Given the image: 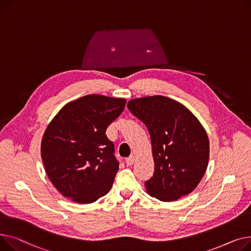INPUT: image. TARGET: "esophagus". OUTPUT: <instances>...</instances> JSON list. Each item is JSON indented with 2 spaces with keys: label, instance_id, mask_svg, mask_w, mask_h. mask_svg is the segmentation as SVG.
<instances>
[{
  "label": "esophagus",
  "instance_id": "esophagus-1",
  "mask_svg": "<svg viewBox=\"0 0 251 251\" xmlns=\"http://www.w3.org/2000/svg\"><path fill=\"white\" fill-rule=\"evenodd\" d=\"M135 161H136V159H135V156H129L128 158H126V165H128V166H131L132 164L135 163Z\"/></svg>",
  "mask_w": 251,
  "mask_h": 251
}]
</instances>
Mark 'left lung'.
<instances>
[{
  "label": "left lung",
  "instance_id": "left-lung-1",
  "mask_svg": "<svg viewBox=\"0 0 251 251\" xmlns=\"http://www.w3.org/2000/svg\"><path fill=\"white\" fill-rule=\"evenodd\" d=\"M129 111L149 130L154 175L145 182L151 197L174 201L193 193L208 168L210 142L202 125L182 103L155 95L131 99Z\"/></svg>",
  "mask_w": 251,
  "mask_h": 251
}]
</instances>
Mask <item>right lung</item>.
I'll list each match as a JSON object with an SVG mask.
<instances>
[{
  "mask_svg": "<svg viewBox=\"0 0 251 251\" xmlns=\"http://www.w3.org/2000/svg\"><path fill=\"white\" fill-rule=\"evenodd\" d=\"M126 102L86 95L67 103L49 124L41 140V159L50 182L64 197L91 203L110 190L119 162L105 130Z\"/></svg>",
  "mask_w": 251,
  "mask_h": 251,
  "instance_id": "right-lung-1",
  "label": "right lung"
}]
</instances>
